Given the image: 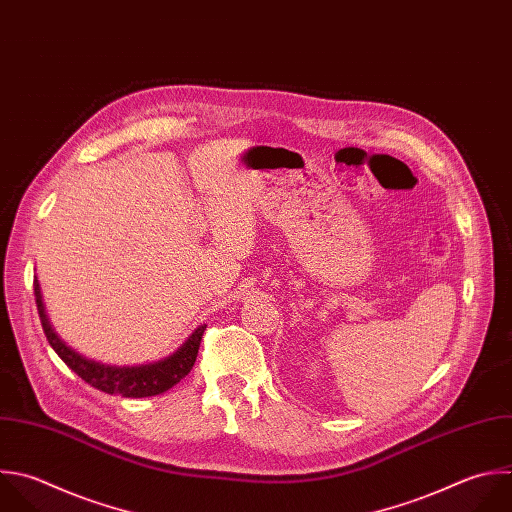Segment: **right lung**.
Listing matches in <instances>:
<instances>
[{
    "label": "right lung",
    "mask_w": 512,
    "mask_h": 512,
    "mask_svg": "<svg viewBox=\"0 0 512 512\" xmlns=\"http://www.w3.org/2000/svg\"><path fill=\"white\" fill-rule=\"evenodd\" d=\"M34 294H36L42 328L50 346L82 380H86L90 386L106 394H120L126 398H144V396H156L170 390L192 370L204 330H206V324L198 326L174 354L158 362L140 364V366H110L78 354L54 332L42 302V290L38 280H34Z\"/></svg>",
    "instance_id": "add662e5"
}]
</instances>
